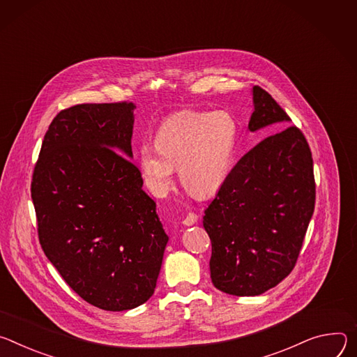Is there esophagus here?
<instances>
[{"label":"esophagus","instance_id":"esophagus-1","mask_svg":"<svg viewBox=\"0 0 357 357\" xmlns=\"http://www.w3.org/2000/svg\"><path fill=\"white\" fill-rule=\"evenodd\" d=\"M197 220H199V215H197L195 213H188V214L185 215V218L183 220V224H184V225H192V224L197 222Z\"/></svg>","mask_w":357,"mask_h":357}]
</instances>
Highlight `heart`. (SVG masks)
<instances>
[{"label": "heart", "mask_w": 357, "mask_h": 357, "mask_svg": "<svg viewBox=\"0 0 357 357\" xmlns=\"http://www.w3.org/2000/svg\"><path fill=\"white\" fill-rule=\"evenodd\" d=\"M238 140V125L227 112L184 110L158 128L155 144L139 150V166L149 190L165 195L178 167L183 185L195 195L215 192L225 181Z\"/></svg>", "instance_id": "1"}]
</instances>
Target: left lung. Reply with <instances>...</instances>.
Here are the masks:
<instances>
[{"label":"left lung","mask_w":357,"mask_h":357,"mask_svg":"<svg viewBox=\"0 0 357 357\" xmlns=\"http://www.w3.org/2000/svg\"><path fill=\"white\" fill-rule=\"evenodd\" d=\"M252 99L251 132L278 130L291 122L262 88H252ZM314 197L312 153L296 126L269 135L244 154L204 211L214 287L255 296L287 278L299 257Z\"/></svg>","instance_id":"obj_1"}]
</instances>
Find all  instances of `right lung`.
Returning <instances> with one entry per match:
<instances>
[{
  "label": "right lung",
  "instance_id": "add662e5",
  "mask_svg": "<svg viewBox=\"0 0 357 357\" xmlns=\"http://www.w3.org/2000/svg\"><path fill=\"white\" fill-rule=\"evenodd\" d=\"M135 109L117 102L61 110L31 183L45 255L79 296L112 312L154 294L169 241L130 160Z\"/></svg>",
  "mask_w": 357,
  "mask_h": 357
}]
</instances>
